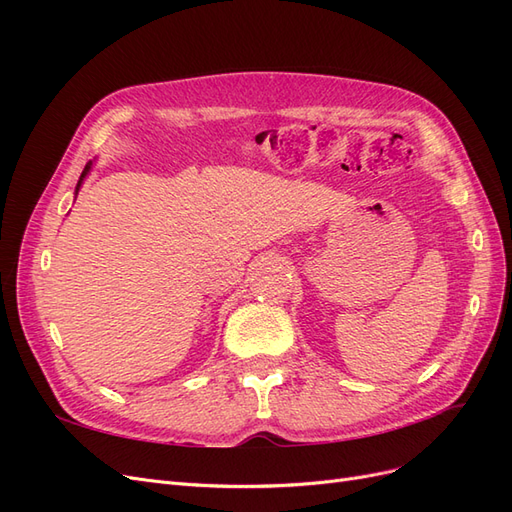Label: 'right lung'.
Listing matches in <instances>:
<instances>
[{
    "label": "right lung",
    "instance_id": "right-lung-1",
    "mask_svg": "<svg viewBox=\"0 0 512 512\" xmlns=\"http://www.w3.org/2000/svg\"><path fill=\"white\" fill-rule=\"evenodd\" d=\"M89 166H91V162H87V164H85V170H83V175H81V179H79V185H76V192H79V188H81V183H83V179H85V175H87Z\"/></svg>",
    "mask_w": 512,
    "mask_h": 512
}]
</instances>
